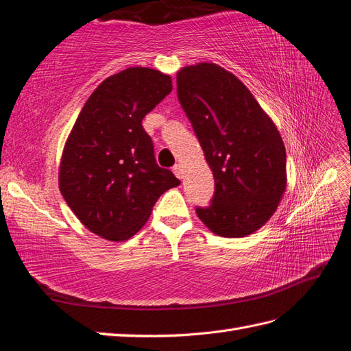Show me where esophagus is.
Returning <instances> with one entry per match:
<instances>
[{
	"instance_id": "esophagus-1",
	"label": "esophagus",
	"mask_w": 351,
	"mask_h": 351,
	"mask_svg": "<svg viewBox=\"0 0 351 351\" xmlns=\"http://www.w3.org/2000/svg\"><path fill=\"white\" fill-rule=\"evenodd\" d=\"M173 173L176 174L177 178H183V177H184V169H183L182 165H174Z\"/></svg>"
}]
</instances>
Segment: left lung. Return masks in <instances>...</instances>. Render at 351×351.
<instances>
[{
    "label": "left lung",
    "mask_w": 351,
    "mask_h": 351,
    "mask_svg": "<svg viewBox=\"0 0 351 351\" xmlns=\"http://www.w3.org/2000/svg\"><path fill=\"white\" fill-rule=\"evenodd\" d=\"M177 96L215 177L206 227L222 237L261 228L287 188L282 138L252 93L221 66L199 63L177 73Z\"/></svg>",
    "instance_id": "obj_1"
}]
</instances>
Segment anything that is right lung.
Returning a JSON list of instances; mask_svg holds the SVG:
<instances>
[{
  "mask_svg": "<svg viewBox=\"0 0 351 351\" xmlns=\"http://www.w3.org/2000/svg\"><path fill=\"white\" fill-rule=\"evenodd\" d=\"M173 90L171 76L147 67L115 73L91 93L66 141L60 191L85 227L106 240L143 228L163 192L180 180L160 168L143 119Z\"/></svg>",
  "mask_w": 351,
  "mask_h": 351,
  "instance_id": "obj_1",
  "label": "right lung"
}]
</instances>
